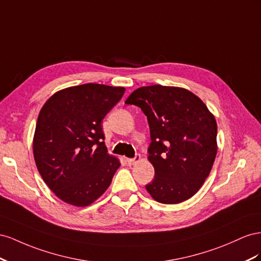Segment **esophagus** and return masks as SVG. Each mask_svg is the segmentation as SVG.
Wrapping results in <instances>:
<instances>
[{"label":"esophagus","instance_id":"34e87169","mask_svg":"<svg viewBox=\"0 0 261 261\" xmlns=\"http://www.w3.org/2000/svg\"><path fill=\"white\" fill-rule=\"evenodd\" d=\"M140 160H141V156L139 154H137L133 159H126V164H128L129 166L135 165V164L138 163Z\"/></svg>","mask_w":261,"mask_h":261}]
</instances>
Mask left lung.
<instances>
[{
    "label": "left lung",
    "instance_id": "8db88e82",
    "mask_svg": "<svg viewBox=\"0 0 261 261\" xmlns=\"http://www.w3.org/2000/svg\"><path fill=\"white\" fill-rule=\"evenodd\" d=\"M125 103L141 108L150 126L147 152L155 175L146 190L164 204L191 198L209 176L217 156L213 115L195 94L179 87H140Z\"/></svg>",
    "mask_w": 261,
    "mask_h": 261
}]
</instances>
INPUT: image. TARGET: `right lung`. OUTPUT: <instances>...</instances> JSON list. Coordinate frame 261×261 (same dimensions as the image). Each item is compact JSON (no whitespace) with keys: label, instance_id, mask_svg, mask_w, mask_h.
Wrapping results in <instances>:
<instances>
[{"label":"right lung","instance_id":"obj_1","mask_svg":"<svg viewBox=\"0 0 261 261\" xmlns=\"http://www.w3.org/2000/svg\"><path fill=\"white\" fill-rule=\"evenodd\" d=\"M124 91L87 83L56 93L41 108L34 158L43 181L64 202L89 205L109 187L120 162L107 153L101 120Z\"/></svg>","mask_w":261,"mask_h":261}]
</instances>
